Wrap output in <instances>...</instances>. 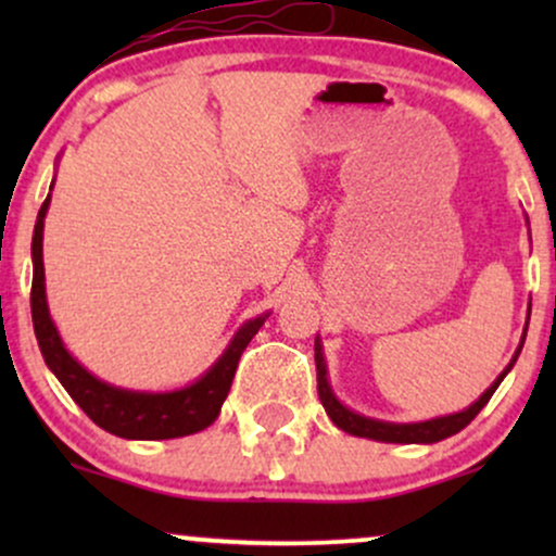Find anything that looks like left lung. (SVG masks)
<instances>
[{"instance_id": "obj_1", "label": "left lung", "mask_w": 556, "mask_h": 556, "mask_svg": "<svg viewBox=\"0 0 556 556\" xmlns=\"http://www.w3.org/2000/svg\"><path fill=\"white\" fill-rule=\"evenodd\" d=\"M531 318V314H528ZM526 331H528V321H526ZM526 331H522V340L518 344V350H515L513 361L507 363V368L496 376L494 384H491L486 392L478 397L473 405H468L465 410L460 413H452V416H439V418H431V420H418V424H392V420H376V418H368V416H361V413L350 410L348 405H342L340 400H337V394L331 392V384H329V371H327V361H324V344L321 340L316 337V376H318V400H321L324 410H327V416L331 418V424L337 426V429L353 433V437H363V439H374V442H389V444H433V442H442V439L452 437V433L463 431L465 426L473 420L478 413L483 410V405L491 400V394L496 392V387L502 384L504 376L509 374V368L515 366V361H518L520 350H522V342H526Z\"/></svg>"}]
</instances>
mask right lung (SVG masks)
<instances>
[{"label":"right lung","instance_id":"1","mask_svg":"<svg viewBox=\"0 0 556 556\" xmlns=\"http://www.w3.org/2000/svg\"><path fill=\"white\" fill-rule=\"evenodd\" d=\"M54 188V182H52ZM49 188V190H52ZM52 193L38 208V219L30 242V256H34V287H30V314H34V331L43 361L67 394L80 405V410L101 426L104 431L123 439H177L188 433L203 431L212 426L222 410V402L227 400L232 387L238 361L248 342L264 327L269 314H261L245 321L235 331L225 353L216 358L201 379L193 384L169 389V392H138V389H123L101 381L88 368L70 355L56 331L52 314L47 303V277H43V219H47Z\"/></svg>","mask_w":556,"mask_h":556}]
</instances>
